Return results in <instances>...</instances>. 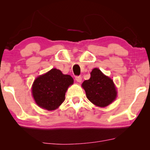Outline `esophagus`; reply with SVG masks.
<instances>
[{
    "instance_id": "1",
    "label": "esophagus",
    "mask_w": 150,
    "mask_h": 150,
    "mask_svg": "<svg viewBox=\"0 0 150 150\" xmlns=\"http://www.w3.org/2000/svg\"><path fill=\"white\" fill-rule=\"evenodd\" d=\"M75 79H76V81L78 83H81V81H82V78H81V76H76V78H75Z\"/></svg>"
}]
</instances>
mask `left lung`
<instances>
[{
	"label": "left lung",
	"mask_w": 150,
	"mask_h": 150,
	"mask_svg": "<svg viewBox=\"0 0 150 150\" xmlns=\"http://www.w3.org/2000/svg\"><path fill=\"white\" fill-rule=\"evenodd\" d=\"M88 100L96 106L105 107L117 97L116 87L111 79L104 75L98 68H94L91 77L82 84Z\"/></svg>",
	"instance_id": "left-lung-1"
}]
</instances>
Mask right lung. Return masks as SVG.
<instances>
[{"instance_id": "obj_1", "label": "right lung", "mask_w": 150, "mask_h": 150, "mask_svg": "<svg viewBox=\"0 0 150 150\" xmlns=\"http://www.w3.org/2000/svg\"><path fill=\"white\" fill-rule=\"evenodd\" d=\"M73 83L71 76L53 68L35 80L32 85L33 97L40 107L55 110L64 102L65 93Z\"/></svg>"}]
</instances>
